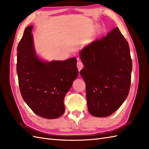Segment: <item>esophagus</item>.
Here are the masks:
<instances>
[{
    "mask_svg": "<svg viewBox=\"0 0 149 149\" xmlns=\"http://www.w3.org/2000/svg\"><path fill=\"white\" fill-rule=\"evenodd\" d=\"M83 64L81 61H78V63H77V68L78 69L79 71H80V70L83 68Z\"/></svg>",
    "mask_w": 149,
    "mask_h": 149,
    "instance_id": "34e87169",
    "label": "esophagus"
}]
</instances>
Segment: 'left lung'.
Instances as JSON below:
<instances>
[{
    "instance_id": "1",
    "label": "left lung",
    "mask_w": 149,
    "mask_h": 149,
    "mask_svg": "<svg viewBox=\"0 0 149 149\" xmlns=\"http://www.w3.org/2000/svg\"><path fill=\"white\" fill-rule=\"evenodd\" d=\"M84 68L80 74L86 84L88 111L107 117L124 102L131 85L132 61L128 43L118 27L79 52Z\"/></svg>"
}]
</instances>
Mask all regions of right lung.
<instances>
[{"label": "right lung", "mask_w": 149, "mask_h": 149, "mask_svg": "<svg viewBox=\"0 0 149 149\" xmlns=\"http://www.w3.org/2000/svg\"><path fill=\"white\" fill-rule=\"evenodd\" d=\"M33 27L26 28L17 45L16 69L20 92L36 114L56 119L64 112L65 95L78 77L77 59L43 62L35 51Z\"/></svg>", "instance_id": "add662e5"}]
</instances>
